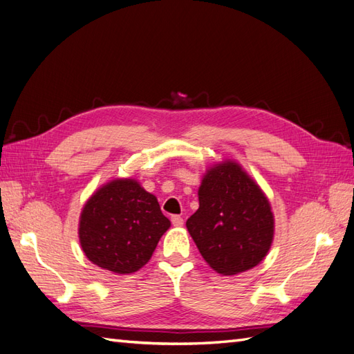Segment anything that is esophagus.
<instances>
[{"instance_id":"1","label":"esophagus","mask_w":354,"mask_h":354,"mask_svg":"<svg viewBox=\"0 0 354 354\" xmlns=\"http://www.w3.org/2000/svg\"><path fill=\"white\" fill-rule=\"evenodd\" d=\"M171 225L176 226V227H180L184 225V218L180 216H171Z\"/></svg>"}]
</instances>
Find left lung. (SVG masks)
<instances>
[{"label": "left lung", "instance_id": "8db88e82", "mask_svg": "<svg viewBox=\"0 0 354 354\" xmlns=\"http://www.w3.org/2000/svg\"><path fill=\"white\" fill-rule=\"evenodd\" d=\"M187 229L203 259L217 273L231 276L266 258L274 234L270 202L259 185L235 161H223L205 174L199 209Z\"/></svg>", "mask_w": 354, "mask_h": 354}]
</instances>
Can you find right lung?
I'll use <instances>...</instances> for the list:
<instances>
[{"label":"right lung","instance_id":"add662e5","mask_svg":"<svg viewBox=\"0 0 354 354\" xmlns=\"http://www.w3.org/2000/svg\"><path fill=\"white\" fill-rule=\"evenodd\" d=\"M170 227L157 197L136 179H114L86 202L80 243L88 261L113 273L129 274L151 259Z\"/></svg>","mask_w":354,"mask_h":354}]
</instances>
